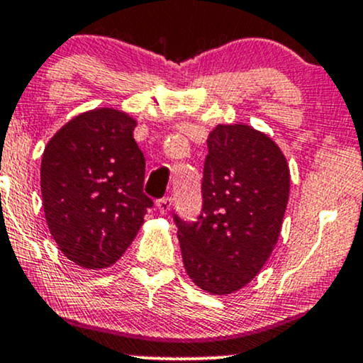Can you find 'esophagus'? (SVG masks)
Segmentation results:
<instances>
[{"mask_svg":"<svg viewBox=\"0 0 363 363\" xmlns=\"http://www.w3.org/2000/svg\"><path fill=\"white\" fill-rule=\"evenodd\" d=\"M157 206H158V212H160L162 215H165L170 210V206H172V198L170 196L162 198V200H158Z\"/></svg>","mask_w":363,"mask_h":363,"instance_id":"34e87169","label":"esophagus"}]
</instances>
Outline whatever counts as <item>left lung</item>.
<instances>
[{
	"label": "left lung",
	"instance_id": "8db88e82",
	"mask_svg": "<svg viewBox=\"0 0 363 363\" xmlns=\"http://www.w3.org/2000/svg\"><path fill=\"white\" fill-rule=\"evenodd\" d=\"M201 213H174L186 272L203 291L241 289L269 260L289 198V167L279 146L253 127L217 125L206 139Z\"/></svg>",
	"mask_w": 363,
	"mask_h": 363
}]
</instances>
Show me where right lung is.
I'll return each instance as SVG.
<instances>
[{
	"label": "right lung",
	"instance_id": "obj_1",
	"mask_svg": "<svg viewBox=\"0 0 363 363\" xmlns=\"http://www.w3.org/2000/svg\"><path fill=\"white\" fill-rule=\"evenodd\" d=\"M136 121L121 110L72 118L48 143L41 162L45 217L62 253L84 269H105L136 238L153 200L143 193L145 155Z\"/></svg>",
	"mask_w": 363,
	"mask_h": 363
}]
</instances>
